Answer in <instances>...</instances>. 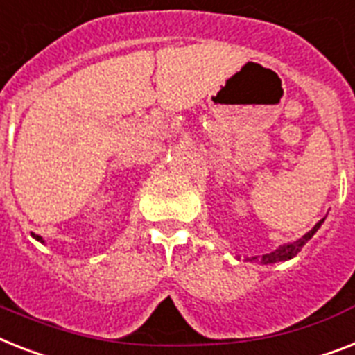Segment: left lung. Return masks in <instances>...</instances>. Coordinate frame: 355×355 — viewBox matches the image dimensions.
Instances as JSON below:
<instances>
[{
	"label": "left lung",
	"mask_w": 355,
	"mask_h": 355,
	"mask_svg": "<svg viewBox=\"0 0 355 355\" xmlns=\"http://www.w3.org/2000/svg\"><path fill=\"white\" fill-rule=\"evenodd\" d=\"M322 220H324V218H322ZM322 220H319V223L315 224V226H313L312 230H310V232L306 233V235H302V237L299 239V241H295V243L284 244V246H279L277 250H275V252L266 253V255H262V257H261L262 264H273V262L288 261V259L295 257V255H297V253L301 252V248L304 246V244H306L308 241H310V239L313 237V233L318 232L319 227H321ZM250 261H257V257H252V259H250Z\"/></svg>",
	"instance_id": "1"
}]
</instances>
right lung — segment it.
I'll return each mask as SVG.
<instances>
[{"label":"right lung","mask_w":355,"mask_h":355,"mask_svg":"<svg viewBox=\"0 0 355 355\" xmlns=\"http://www.w3.org/2000/svg\"><path fill=\"white\" fill-rule=\"evenodd\" d=\"M34 239H37V241H42V237H37V235H34Z\"/></svg>","instance_id":"1"}]
</instances>
